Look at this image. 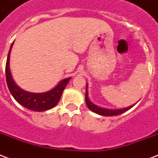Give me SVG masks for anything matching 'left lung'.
<instances>
[{"label": "left lung", "instance_id": "left-lung-1", "mask_svg": "<svg viewBox=\"0 0 158 158\" xmlns=\"http://www.w3.org/2000/svg\"><path fill=\"white\" fill-rule=\"evenodd\" d=\"M86 106H88V108L91 110V111H94L95 113L97 114L102 115V116H105V117H111V116H117V115L123 114V112H125L126 111H127L129 109H131L132 106L135 105H132V106H130L128 107H126V108L123 109H106L102 108V107H100V106L95 105L93 103L89 100L88 97H87V86H86Z\"/></svg>", "mask_w": 158, "mask_h": 158}]
</instances>
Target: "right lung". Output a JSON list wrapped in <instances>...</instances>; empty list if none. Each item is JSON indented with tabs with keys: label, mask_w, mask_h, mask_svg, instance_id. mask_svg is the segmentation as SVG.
<instances>
[{
	"label": "right lung",
	"mask_w": 158,
	"mask_h": 158,
	"mask_svg": "<svg viewBox=\"0 0 158 158\" xmlns=\"http://www.w3.org/2000/svg\"><path fill=\"white\" fill-rule=\"evenodd\" d=\"M12 44L10 46V51L7 56L6 64V79L7 86L13 97L21 106L31 111H43L54 107L60 100L64 89L71 77L62 80L55 88H53L49 92H43V93H32V92L23 91L15 83L10 72L9 60H10V53Z\"/></svg>",
	"instance_id": "add662e5"
}]
</instances>
